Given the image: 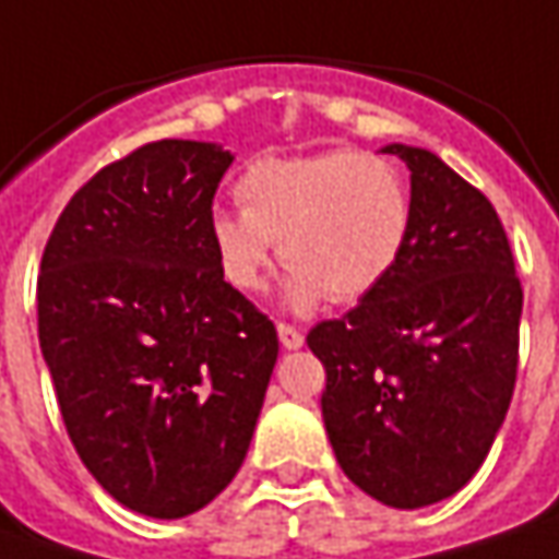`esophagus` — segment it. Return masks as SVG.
Segmentation results:
<instances>
[{
    "instance_id": "obj_1",
    "label": "esophagus",
    "mask_w": 559,
    "mask_h": 559,
    "mask_svg": "<svg viewBox=\"0 0 559 559\" xmlns=\"http://www.w3.org/2000/svg\"><path fill=\"white\" fill-rule=\"evenodd\" d=\"M278 337L287 350H297V347H304V331H300L297 325H290V322H278Z\"/></svg>"
}]
</instances>
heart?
<instances>
[{"mask_svg": "<svg viewBox=\"0 0 559 559\" xmlns=\"http://www.w3.org/2000/svg\"><path fill=\"white\" fill-rule=\"evenodd\" d=\"M240 209L209 215L222 275L259 290L275 259L294 269L287 300L356 304L394 272L413 234V197L384 158L353 150L262 158L237 181Z\"/></svg>", "mask_w": 559, "mask_h": 559, "instance_id": "heart-1", "label": "heart"}]
</instances>
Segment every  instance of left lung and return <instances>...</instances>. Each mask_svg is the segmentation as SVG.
I'll return each instance as SVG.
<instances>
[{"mask_svg":"<svg viewBox=\"0 0 559 559\" xmlns=\"http://www.w3.org/2000/svg\"><path fill=\"white\" fill-rule=\"evenodd\" d=\"M413 183V234L394 272L306 334L325 366L322 419L344 475L416 510L485 463L513 401L522 284L498 212L419 146L391 143Z\"/></svg>","mask_w":559,"mask_h":559,"instance_id":"1","label":"left lung"}]
</instances>
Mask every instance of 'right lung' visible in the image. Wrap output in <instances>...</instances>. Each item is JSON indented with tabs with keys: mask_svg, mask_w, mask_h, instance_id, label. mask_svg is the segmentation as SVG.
<instances>
[{
	"mask_svg": "<svg viewBox=\"0 0 559 559\" xmlns=\"http://www.w3.org/2000/svg\"><path fill=\"white\" fill-rule=\"evenodd\" d=\"M234 156L156 140L99 168L46 240L39 350L68 438L128 510L181 520L240 469L278 331L222 275L209 240Z\"/></svg>",
	"mask_w": 559,
	"mask_h": 559,
	"instance_id": "1",
	"label": "right lung"
}]
</instances>
